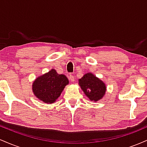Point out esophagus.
<instances>
[{"label":"esophagus","mask_w":147,"mask_h":147,"mask_svg":"<svg viewBox=\"0 0 147 147\" xmlns=\"http://www.w3.org/2000/svg\"><path fill=\"white\" fill-rule=\"evenodd\" d=\"M69 79H70V80L72 82H75V77H74V76L70 74V75H69Z\"/></svg>","instance_id":"esophagus-1"}]
</instances>
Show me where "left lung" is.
<instances>
[{"mask_svg":"<svg viewBox=\"0 0 147 147\" xmlns=\"http://www.w3.org/2000/svg\"><path fill=\"white\" fill-rule=\"evenodd\" d=\"M79 85L91 102L101 100L106 94V84L92 72H87L79 79Z\"/></svg>","mask_w":147,"mask_h":147,"instance_id":"8db88e82","label":"left lung"}]
</instances>
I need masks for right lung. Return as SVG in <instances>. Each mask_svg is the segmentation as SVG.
I'll return each instance as SVG.
<instances>
[{"mask_svg": "<svg viewBox=\"0 0 147 147\" xmlns=\"http://www.w3.org/2000/svg\"><path fill=\"white\" fill-rule=\"evenodd\" d=\"M69 84L66 76L59 75L54 68L38 76L32 83V92L35 97L41 102L52 104L57 101Z\"/></svg>", "mask_w": 147, "mask_h": 147, "instance_id": "add662e5", "label": "right lung"}]
</instances>
